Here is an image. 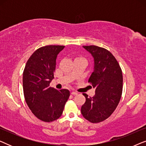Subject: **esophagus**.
<instances>
[{"label":"esophagus","mask_w":146,"mask_h":146,"mask_svg":"<svg viewBox=\"0 0 146 146\" xmlns=\"http://www.w3.org/2000/svg\"><path fill=\"white\" fill-rule=\"evenodd\" d=\"M71 94H72V95H77L78 94V93L76 92H71Z\"/></svg>","instance_id":"obj_1"}]
</instances>
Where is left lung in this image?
<instances>
[{"mask_svg":"<svg viewBox=\"0 0 146 146\" xmlns=\"http://www.w3.org/2000/svg\"><path fill=\"white\" fill-rule=\"evenodd\" d=\"M94 59V71L88 80L95 95L83 94L86 102L81 113L91 123L101 122L110 116L120 100L123 88L122 72L117 60L108 50L97 46H84Z\"/></svg>","mask_w":146,"mask_h":146,"instance_id":"left-lung-1","label":"left lung"}]
</instances>
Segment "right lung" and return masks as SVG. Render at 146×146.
I'll list each match as a JSON object with an SVG mask.
<instances>
[{
  "mask_svg": "<svg viewBox=\"0 0 146 146\" xmlns=\"http://www.w3.org/2000/svg\"><path fill=\"white\" fill-rule=\"evenodd\" d=\"M64 47L48 45L39 48L28 60L23 72L26 102L33 114L45 122H51L61 116L70 96L68 90H58L50 86L57 55Z\"/></svg>",
  "mask_w": 146,
  "mask_h": 146,
  "instance_id": "add662e5",
  "label": "right lung"
}]
</instances>
